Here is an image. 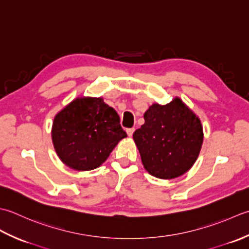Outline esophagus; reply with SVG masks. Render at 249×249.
I'll use <instances>...</instances> for the list:
<instances>
[{"label":"esophagus","instance_id":"34e87169","mask_svg":"<svg viewBox=\"0 0 249 249\" xmlns=\"http://www.w3.org/2000/svg\"><path fill=\"white\" fill-rule=\"evenodd\" d=\"M134 131H135V129L134 128H129V129H126V134H128L130 138L132 135H133V133H134Z\"/></svg>","mask_w":249,"mask_h":249}]
</instances>
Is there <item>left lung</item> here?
Wrapping results in <instances>:
<instances>
[{
  "label": "left lung",
  "instance_id": "1",
  "mask_svg": "<svg viewBox=\"0 0 249 249\" xmlns=\"http://www.w3.org/2000/svg\"><path fill=\"white\" fill-rule=\"evenodd\" d=\"M144 119L133 140L146 171L162 179L185 174L194 165L203 143L200 119L179 99L166 105H151Z\"/></svg>",
  "mask_w": 249,
  "mask_h": 249
}]
</instances>
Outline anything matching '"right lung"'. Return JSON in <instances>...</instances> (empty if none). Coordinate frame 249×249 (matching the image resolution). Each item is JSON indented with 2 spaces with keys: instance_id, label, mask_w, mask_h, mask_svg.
Returning <instances> with one entry per match:
<instances>
[{
  "instance_id": "add662e5",
  "label": "right lung",
  "mask_w": 249,
  "mask_h": 249,
  "mask_svg": "<svg viewBox=\"0 0 249 249\" xmlns=\"http://www.w3.org/2000/svg\"><path fill=\"white\" fill-rule=\"evenodd\" d=\"M119 123L118 114L103 99H76L54 117V149L71 169H96L126 136Z\"/></svg>"
}]
</instances>
